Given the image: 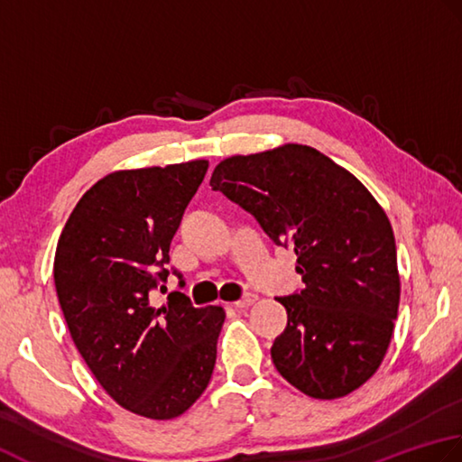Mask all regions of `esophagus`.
Here are the masks:
<instances>
[{"label":"esophagus","instance_id":"esophagus-1","mask_svg":"<svg viewBox=\"0 0 462 462\" xmlns=\"http://www.w3.org/2000/svg\"><path fill=\"white\" fill-rule=\"evenodd\" d=\"M255 300H257L255 293H247L243 299H239L237 303H233V305H235V309H247V307H251L253 303H255Z\"/></svg>","mask_w":462,"mask_h":462}]
</instances>
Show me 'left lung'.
I'll return each instance as SVG.
<instances>
[{
  "label": "left lung",
  "instance_id": "8db88e82",
  "mask_svg": "<svg viewBox=\"0 0 462 462\" xmlns=\"http://www.w3.org/2000/svg\"><path fill=\"white\" fill-rule=\"evenodd\" d=\"M209 185L295 249L305 287L277 297L287 327L271 346L275 369L313 399L359 389L384 359L401 299L383 207L353 173L297 143L223 159Z\"/></svg>",
  "mask_w": 462,
  "mask_h": 462
}]
</instances>
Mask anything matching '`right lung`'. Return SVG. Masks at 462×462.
<instances>
[{
    "mask_svg": "<svg viewBox=\"0 0 462 462\" xmlns=\"http://www.w3.org/2000/svg\"><path fill=\"white\" fill-rule=\"evenodd\" d=\"M207 167L197 159L106 175L75 205L55 249V291L83 361L113 401L155 420L183 415L217 359L221 307L197 309L181 291L152 305Z\"/></svg>",
    "mask_w": 462,
    "mask_h": 462,
    "instance_id": "1",
    "label": "right lung"
}]
</instances>
